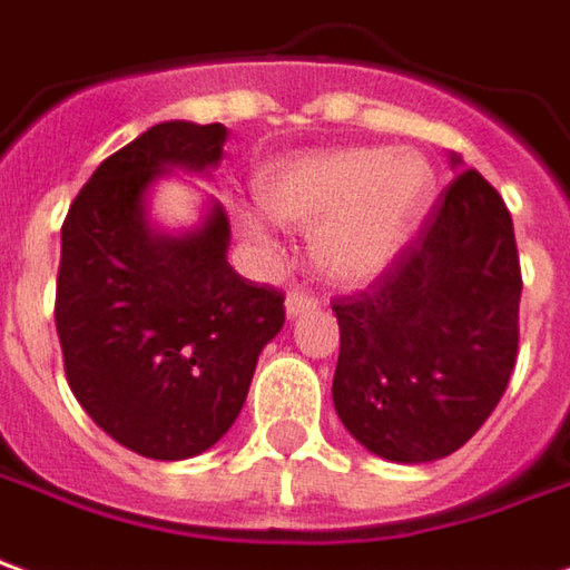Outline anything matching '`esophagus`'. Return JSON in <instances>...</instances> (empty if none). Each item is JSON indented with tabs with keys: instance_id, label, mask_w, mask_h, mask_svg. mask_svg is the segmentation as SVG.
I'll use <instances>...</instances> for the list:
<instances>
[{
	"instance_id": "esophagus-1",
	"label": "esophagus",
	"mask_w": 570,
	"mask_h": 570,
	"mask_svg": "<svg viewBox=\"0 0 570 570\" xmlns=\"http://www.w3.org/2000/svg\"><path fill=\"white\" fill-rule=\"evenodd\" d=\"M314 305H317V298L308 293V289H293L289 296H286V314L289 317H296L302 312H312Z\"/></svg>"
}]
</instances>
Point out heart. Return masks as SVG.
I'll list each match as a JSON object with an SVG mask.
<instances>
[{"instance_id":"1","label":"heart","mask_w":570,"mask_h":570,"mask_svg":"<svg viewBox=\"0 0 570 570\" xmlns=\"http://www.w3.org/2000/svg\"><path fill=\"white\" fill-rule=\"evenodd\" d=\"M432 169L420 154L345 147L277 163L262 175V203L293 225H314L312 253L336 281H370L404 249L425 203ZM265 234L262 222H249Z\"/></svg>"}]
</instances>
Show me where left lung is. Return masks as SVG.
Segmentation results:
<instances>
[{
  "label": "left lung",
  "mask_w": 570,
  "mask_h": 570,
  "mask_svg": "<svg viewBox=\"0 0 570 570\" xmlns=\"http://www.w3.org/2000/svg\"><path fill=\"white\" fill-rule=\"evenodd\" d=\"M392 265L333 298V404L367 451L432 463L460 451L507 392L519 357L521 265L507 203L463 168Z\"/></svg>",
  "instance_id": "obj_1"
}]
</instances>
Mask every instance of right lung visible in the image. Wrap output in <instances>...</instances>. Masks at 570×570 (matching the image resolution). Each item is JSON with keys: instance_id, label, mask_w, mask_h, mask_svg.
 <instances>
[{"instance_id": "add662e5", "label": "right lung", "mask_w": 570, "mask_h": 570, "mask_svg": "<svg viewBox=\"0 0 570 570\" xmlns=\"http://www.w3.org/2000/svg\"><path fill=\"white\" fill-rule=\"evenodd\" d=\"M225 138L222 122L150 126L95 169L63 218L55 326L70 392L150 460H188L228 432L286 321L277 286L228 265L222 206L185 237L147 225L150 181L169 166H216Z\"/></svg>"}]
</instances>
